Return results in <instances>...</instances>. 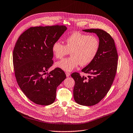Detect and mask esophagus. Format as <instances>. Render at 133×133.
<instances>
[{"label": "esophagus", "instance_id": "1", "mask_svg": "<svg viewBox=\"0 0 133 133\" xmlns=\"http://www.w3.org/2000/svg\"><path fill=\"white\" fill-rule=\"evenodd\" d=\"M70 73L69 72H66V76L67 77H69V76H70Z\"/></svg>", "mask_w": 133, "mask_h": 133}]
</instances>
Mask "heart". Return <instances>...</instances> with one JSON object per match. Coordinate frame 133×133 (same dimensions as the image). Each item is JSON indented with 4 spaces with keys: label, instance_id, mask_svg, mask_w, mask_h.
I'll return each mask as SVG.
<instances>
[{
    "label": "heart",
    "instance_id": "heart-1",
    "mask_svg": "<svg viewBox=\"0 0 133 133\" xmlns=\"http://www.w3.org/2000/svg\"><path fill=\"white\" fill-rule=\"evenodd\" d=\"M64 45L59 41L54 43L52 51L55 57L62 58L70 51L71 57L64 58L56 64V66L66 71H70L79 65L86 66L95 58L99 47V42L93 35L75 32L65 39Z\"/></svg>",
    "mask_w": 133,
    "mask_h": 133
}]
</instances>
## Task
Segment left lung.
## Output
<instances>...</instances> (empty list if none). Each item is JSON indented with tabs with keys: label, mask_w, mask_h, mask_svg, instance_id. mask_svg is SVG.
Masks as SVG:
<instances>
[{
	"label": "left lung",
	"mask_w": 133,
	"mask_h": 133,
	"mask_svg": "<svg viewBox=\"0 0 133 133\" xmlns=\"http://www.w3.org/2000/svg\"><path fill=\"white\" fill-rule=\"evenodd\" d=\"M83 31L95 33L99 40L95 58L82 70L89 74L88 77L81 76L78 72L71 75L75 82L73 90L75 101L89 106L98 103L108 92L116 75L118 54L114 41L105 31L100 29Z\"/></svg>",
	"instance_id": "obj_1"
}]
</instances>
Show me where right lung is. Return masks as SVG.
<instances>
[{"label": "right lung", "mask_w": 133, "mask_h": 133, "mask_svg": "<svg viewBox=\"0 0 133 133\" xmlns=\"http://www.w3.org/2000/svg\"><path fill=\"white\" fill-rule=\"evenodd\" d=\"M67 29L59 25L30 27L16 43L12 59L17 82L27 98L36 104L53 103L57 87L66 78L59 68L47 71L53 64L52 44Z\"/></svg>", "instance_id": "add662e5"}]
</instances>
